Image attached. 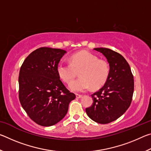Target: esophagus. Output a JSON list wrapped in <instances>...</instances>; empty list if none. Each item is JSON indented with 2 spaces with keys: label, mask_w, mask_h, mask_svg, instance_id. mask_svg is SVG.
<instances>
[{
  "label": "esophagus",
  "mask_w": 151,
  "mask_h": 151,
  "mask_svg": "<svg viewBox=\"0 0 151 151\" xmlns=\"http://www.w3.org/2000/svg\"><path fill=\"white\" fill-rule=\"evenodd\" d=\"M83 96V95H81V94H76V97L77 99H80L81 97Z\"/></svg>",
  "instance_id": "esophagus-1"
}]
</instances>
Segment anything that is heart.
I'll list each match as a JSON object with an SVG mask.
<instances>
[{"instance_id":"b5f03b06","label":"heart","mask_w":151,"mask_h":151,"mask_svg":"<svg viewBox=\"0 0 151 151\" xmlns=\"http://www.w3.org/2000/svg\"><path fill=\"white\" fill-rule=\"evenodd\" d=\"M80 71L81 77L70 84V89L76 93H83L93 87H101L108 79L109 66L106 61L87 51L75 53L70 58V63L61 60L57 66V72L65 83L69 84Z\"/></svg>"}]
</instances>
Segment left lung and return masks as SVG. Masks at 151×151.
Here are the masks:
<instances>
[{
	"label": "left lung",
	"instance_id": "obj_1",
	"mask_svg": "<svg viewBox=\"0 0 151 151\" xmlns=\"http://www.w3.org/2000/svg\"><path fill=\"white\" fill-rule=\"evenodd\" d=\"M94 50L106 57L109 75L103 87L91 95L93 103L86 109V112L93 121L107 124L119 119L131 105L134 78L129 63L119 53L106 48Z\"/></svg>",
	"mask_w": 151,
	"mask_h": 151
}]
</instances>
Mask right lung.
Masks as SVG:
<instances>
[{
  "label": "right lung",
  "instance_id": "right-lung-1",
  "mask_svg": "<svg viewBox=\"0 0 151 151\" xmlns=\"http://www.w3.org/2000/svg\"><path fill=\"white\" fill-rule=\"evenodd\" d=\"M66 52L60 48H37L20 67V103L30 118L40 126H52L61 121L76 97L65 87L57 72L58 64Z\"/></svg>",
  "mask_w": 151,
  "mask_h": 151
}]
</instances>
